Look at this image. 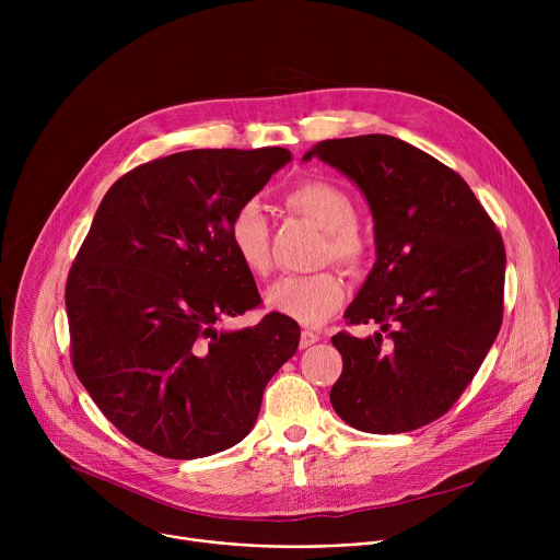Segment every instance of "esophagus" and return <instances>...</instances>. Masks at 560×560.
Instances as JSON below:
<instances>
[{
  "label": "esophagus",
  "mask_w": 560,
  "mask_h": 560,
  "mask_svg": "<svg viewBox=\"0 0 560 560\" xmlns=\"http://www.w3.org/2000/svg\"><path fill=\"white\" fill-rule=\"evenodd\" d=\"M318 339H322V337H318L316 332H312V330H303V332H301V341H299V348H301V350H305V348L314 346Z\"/></svg>",
  "instance_id": "1"
}]
</instances>
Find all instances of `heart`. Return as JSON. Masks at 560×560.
Masks as SVG:
<instances>
[{
  "mask_svg": "<svg viewBox=\"0 0 560 560\" xmlns=\"http://www.w3.org/2000/svg\"><path fill=\"white\" fill-rule=\"evenodd\" d=\"M285 206L326 230L324 257L348 270H359L368 259V242L357 225L352 197L322 179H307L285 192ZM230 248L250 275L264 277L270 270V225L264 206L248 199L238 206L228 223ZM266 307L292 318L301 326H318L346 301L343 279L335 270L290 275L275 281L264 294Z\"/></svg>",
  "mask_w": 560,
  "mask_h": 560,
  "instance_id": "heart-1",
  "label": "heart"
}]
</instances>
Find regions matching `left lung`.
I'll return each mask as SVG.
<instances>
[{"instance_id": "obj_1", "label": "left lung", "mask_w": 560, "mask_h": 560, "mask_svg": "<svg viewBox=\"0 0 560 560\" xmlns=\"http://www.w3.org/2000/svg\"><path fill=\"white\" fill-rule=\"evenodd\" d=\"M318 156L365 195L376 264L346 312L374 337H332L343 372L335 412L370 434L419 430L465 392L503 324L505 246L465 179L389 135L326 139Z\"/></svg>"}]
</instances>
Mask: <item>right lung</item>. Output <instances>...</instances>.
I'll return each mask as SVG.
<instances>
[{
  "label": "right lung",
  "instance_id": "add662e5",
  "mask_svg": "<svg viewBox=\"0 0 560 560\" xmlns=\"http://www.w3.org/2000/svg\"><path fill=\"white\" fill-rule=\"evenodd\" d=\"M292 159L285 148H199L141 164L97 208L66 281L72 368L104 417L166 458H201L246 439L299 326L261 305L228 223Z\"/></svg>",
  "mask_w": 560,
  "mask_h": 560
}]
</instances>
